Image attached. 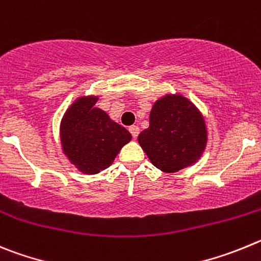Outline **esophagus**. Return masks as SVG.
I'll return each mask as SVG.
<instances>
[{"label": "esophagus", "mask_w": 261, "mask_h": 261, "mask_svg": "<svg viewBox=\"0 0 261 261\" xmlns=\"http://www.w3.org/2000/svg\"><path fill=\"white\" fill-rule=\"evenodd\" d=\"M128 131H130L131 133V135H133V138L134 139H136V138H138V135H139V133H140V128L138 127V126H131L130 128H128Z\"/></svg>", "instance_id": "34e87169"}]
</instances>
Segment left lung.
<instances>
[{
	"mask_svg": "<svg viewBox=\"0 0 261 261\" xmlns=\"http://www.w3.org/2000/svg\"><path fill=\"white\" fill-rule=\"evenodd\" d=\"M206 136L198 108L182 95H165L152 107L149 127L139 134L138 142L157 169L175 173L200 159Z\"/></svg>",
	"mask_w": 261,
	"mask_h": 261,
	"instance_id": "obj_1",
	"label": "left lung"
}]
</instances>
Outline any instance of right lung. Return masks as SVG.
Instances as JSON below:
<instances>
[{
	"mask_svg": "<svg viewBox=\"0 0 261 261\" xmlns=\"http://www.w3.org/2000/svg\"><path fill=\"white\" fill-rule=\"evenodd\" d=\"M97 96L76 98L61 121L63 153L84 174H97L109 168L131 134L96 108Z\"/></svg>",
	"mask_w": 261,
	"mask_h": 261,
	"instance_id": "1",
	"label": "right lung"
}]
</instances>
